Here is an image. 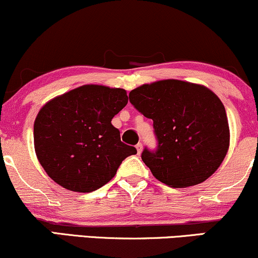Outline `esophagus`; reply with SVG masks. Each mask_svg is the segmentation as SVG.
<instances>
[{
  "label": "esophagus",
  "instance_id": "34e87169",
  "mask_svg": "<svg viewBox=\"0 0 258 258\" xmlns=\"http://www.w3.org/2000/svg\"><path fill=\"white\" fill-rule=\"evenodd\" d=\"M136 149H137V152H138V155H140V153H142V150H143L142 143H138V144L136 145Z\"/></svg>",
  "mask_w": 258,
  "mask_h": 258
}]
</instances>
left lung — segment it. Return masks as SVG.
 Returning a JSON list of instances; mask_svg holds the SVG:
<instances>
[{
    "label": "left lung",
    "mask_w": 258,
    "mask_h": 258,
    "mask_svg": "<svg viewBox=\"0 0 258 258\" xmlns=\"http://www.w3.org/2000/svg\"><path fill=\"white\" fill-rule=\"evenodd\" d=\"M130 102L153 120L157 148H145L142 159L158 181L189 187L219 168L229 150L230 130L225 107L213 91L164 80L133 89Z\"/></svg>",
    "instance_id": "8db88e82"
}]
</instances>
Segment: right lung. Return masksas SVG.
Wrapping results in <instances>:
<instances>
[{
    "label": "right lung",
    "instance_id": "1",
    "mask_svg": "<svg viewBox=\"0 0 258 258\" xmlns=\"http://www.w3.org/2000/svg\"><path fill=\"white\" fill-rule=\"evenodd\" d=\"M120 88L82 86L47 102L34 121V148L47 175L69 190L90 193L136 155L112 119L127 105Z\"/></svg>",
    "mask_w": 258,
    "mask_h": 258
}]
</instances>
